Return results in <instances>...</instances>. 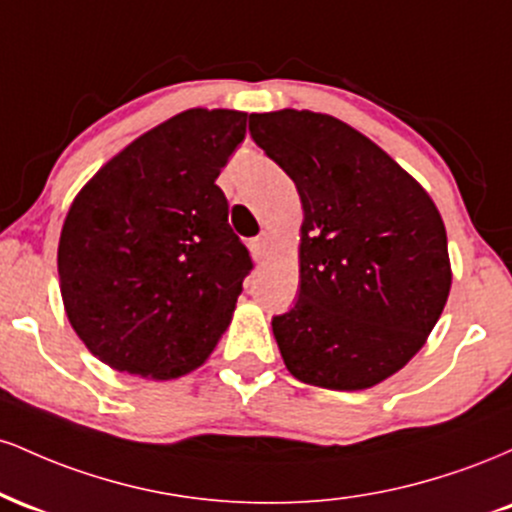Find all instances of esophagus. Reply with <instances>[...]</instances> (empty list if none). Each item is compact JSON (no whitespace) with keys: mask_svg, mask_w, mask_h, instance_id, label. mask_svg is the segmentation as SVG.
I'll return each mask as SVG.
<instances>
[{"mask_svg":"<svg viewBox=\"0 0 512 512\" xmlns=\"http://www.w3.org/2000/svg\"><path fill=\"white\" fill-rule=\"evenodd\" d=\"M269 245H272L269 233H260V236L250 240V250H252V255H255V260H264V257H267Z\"/></svg>","mask_w":512,"mask_h":512,"instance_id":"obj_1","label":"esophagus"}]
</instances>
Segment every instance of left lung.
Masks as SVG:
<instances>
[{
	"label": "left lung",
	"instance_id": "8db88e82",
	"mask_svg": "<svg viewBox=\"0 0 512 512\" xmlns=\"http://www.w3.org/2000/svg\"><path fill=\"white\" fill-rule=\"evenodd\" d=\"M250 137L303 202L301 293L272 317L286 368L325 390H366L426 342L450 293L436 204L368 137L330 115H250Z\"/></svg>",
	"mask_w": 512,
	"mask_h": 512
}]
</instances>
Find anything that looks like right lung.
I'll return each instance as SVG.
<instances>
[{"instance_id": "right-lung-1", "label": "right lung", "mask_w": 512, "mask_h": 512, "mask_svg": "<svg viewBox=\"0 0 512 512\" xmlns=\"http://www.w3.org/2000/svg\"><path fill=\"white\" fill-rule=\"evenodd\" d=\"M248 115L185 110L98 170L64 219L57 269L69 322L115 370L178 378L231 322L252 260L216 185Z\"/></svg>"}]
</instances>
